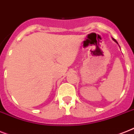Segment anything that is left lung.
<instances>
[{"label": "left lung", "instance_id": "obj_1", "mask_svg": "<svg viewBox=\"0 0 134 134\" xmlns=\"http://www.w3.org/2000/svg\"><path fill=\"white\" fill-rule=\"evenodd\" d=\"M112 39H113V41H114V42H116V43H117V44H118V42H117V41H116V40H115V39H114V38H112Z\"/></svg>", "mask_w": 134, "mask_h": 134}]
</instances>
